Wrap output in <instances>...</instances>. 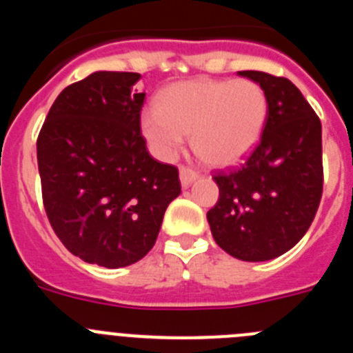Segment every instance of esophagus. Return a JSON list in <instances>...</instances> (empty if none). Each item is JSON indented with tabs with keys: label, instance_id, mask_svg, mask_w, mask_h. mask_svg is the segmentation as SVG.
Segmentation results:
<instances>
[{
	"label": "esophagus",
	"instance_id": "34e87169",
	"mask_svg": "<svg viewBox=\"0 0 353 353\" xmlns=\"http://www.w3.org/2000/svg\"><path fill=\"white\" fill-rule=\"evenodd\" d=\"M199 176V173L192 168H187V166H180V182H182L183 187L191 185L196 179Z\"/></svg>",
	"mask_w": 353,
	"mask_h": 353
}]
</instances>
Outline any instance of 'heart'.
I'll return each mask as SVG.
<instances>
[{"label": "heart", "mask_w": 353, "mask_h": 353, "mask_svg": "<svg viewBox=\"0 0 353 353\" xmlns=\"http://www.w3.org/2000/svg\"><path fill=\"white\" fill-rule=\"evenodd\" d=\"M269 117L263 88L249 79H196L176 83L141 117L155 154L173 159L191 134L196 154L212 166H230L260 141Z\"/></svg>", "instance_id": "obj_1"}]
</instances>
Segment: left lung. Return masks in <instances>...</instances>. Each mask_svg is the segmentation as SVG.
Here are the masks:
<instances>
[{"instance_id":"obj_1","label":"left lung","mask_w":353,"mask_h":353,"mask_svg":"<svg viewBox=\"0 0 353 353\" xmlns=\"http://www.w3.org/2000/svg\"><path fill=\"white\" fill-rule=\"evenodd\" d=\"M269 99L258 145L239 166L212 176L219 199L207 212L221 249L244 261L281 256L305 235L323 191L322 123L286 77L242 70Z\"/></svg>"}]
</instances>
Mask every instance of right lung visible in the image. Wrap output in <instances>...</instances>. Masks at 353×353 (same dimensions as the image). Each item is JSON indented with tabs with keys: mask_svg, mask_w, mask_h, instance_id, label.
I'll return each instance as SVG.
<instances>
[{
	"mask_svg": "<svg viewBox=\"0 0 353 353\" xmlns=\"http://www.w3.org/2000/svg\"><path fill=\"white\" fill-rule=\"evenodd\" d=\"M136 72H93L49 109L37 139L43 208L61 244L86 263L127 267L154 248L179 170L141 134Z\"/></svg>",
	"mask_w": 353,
	"mask_h": 353,
	"instance_id": "add662e5",
	"label": "right lung"
}]
</instances>
